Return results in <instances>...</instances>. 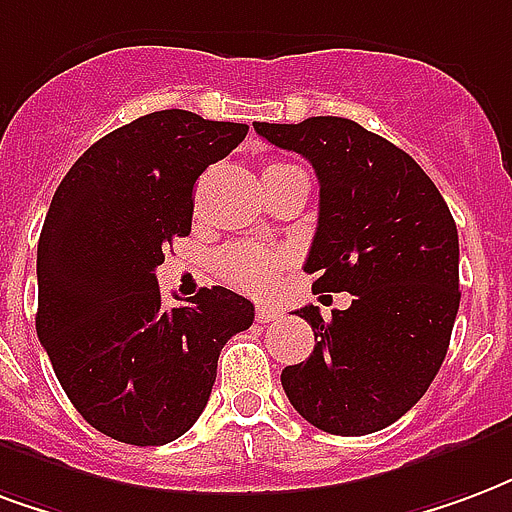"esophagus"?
I'll return each mask as SVG.
<instances>
[{
  "label": "esophagus",
  "mask_w": 512,
  "mask_h": 512,
  "mask_svg": "<svg viewBox=\"0 0 512 512\" xmlns=\"http://www.w3.org/2000/svg\"><path fill=\"white\" fill-rule=\"evenodd\" d=\"M255 317H257V323H276V320L282 317V309L274 304H260L257 306Z\"/></svg>",
  "instance_id": "34e87169"
}]
</instances>
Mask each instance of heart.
Instances as JSON below:
<instances>
[{"label":"heart","mask_w":512,"mask_h":512,"mask_svg":"<svg viewBox=\"0 0 512 512\" xmlns=\"http://www.w3.org/2000/svg\"><path fill=\"white\" fill-rule=\"evenodd\" d=\"M293 170L285 162H271L263 176H279ZM287 266V252L276 246L260 244H233L219 255L217 268L227 285L246 290V293H266L279 282V276Z\"/></svg>","instance_id":"obj_1"}]
</instances>
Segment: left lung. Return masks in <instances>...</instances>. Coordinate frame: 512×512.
Returning a JSON list of instances; mask_svg holds the SVG:
<instances>
[{
	"instance_id": "left-lung-1",
	"label": "left lung",
	"mask_w": 512,
	"mask_h": 512,
	"mask_svg": "<svg viewBox=\"0 0 512 512\" xmlns=\"http://www.w3.org/2000/svg\"><path fill=\"white\" fill-rule=\"evenodd\" d=\"M255 132L312 162L320 217L304 268L320 274L314 290L352 295L331 320L317 306L295 312L320 342L282 372V388L328 434L385 429L429 391L448 352L461 301L448 203L407 151L358 121H255Z\"/></svg>"
}]
</instances>
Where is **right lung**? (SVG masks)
<instances>
[{
    "label": "right lung",
    "mask_w": 512,
    "mask_h": 512,
    "mask_svg": "<svg viewBox=\"0 0 512 512\" xmlns=\"http://www.w3.org/2000/svg\"><path fill=\"white\" fill-rule=\"evenodd\" d=\"M249 127L157 111L83 151L37 244V336L83 420L127 445L179 439L208 404L219 352L255 306L203 287L162 306V249L192 230V189Z\"/></svg>",
    "instance_id": "right-lung-1"
}]
</instances>
